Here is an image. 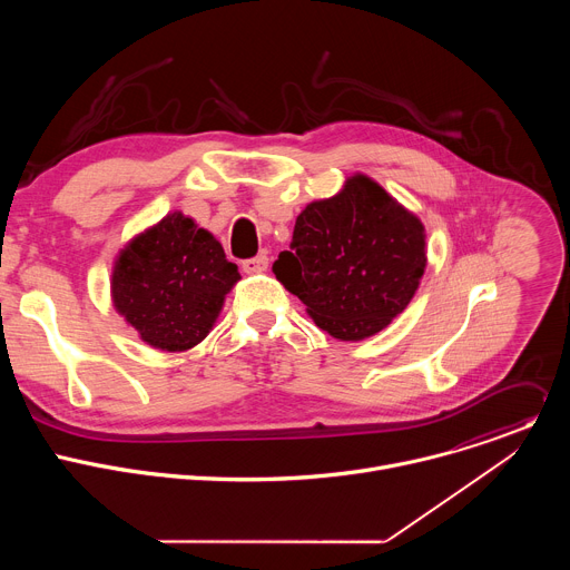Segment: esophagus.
Instances as JSON below:
<instances>
[{"instance_id": "esophagus-1", "label": "esophagus", "mask_w": 570, "mask_h": 570, "mask_svg": "<svg viewBox=\"0 0 570 570\" xmlns=\"http://www.w3.org/2000/svg\"><path fill=\"white\" fill-rule=\"evenodd\" d=\"M240 268H243V273H246V275H259V273H264L268 268V257L259 255V257L246 259Z\"/></svg>"}]
</instances>
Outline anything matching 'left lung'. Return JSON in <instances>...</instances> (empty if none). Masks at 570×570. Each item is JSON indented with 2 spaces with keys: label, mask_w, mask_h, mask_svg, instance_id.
<instances>
[{
  "label": "left lung",
  "mask_w": 570,
  "mask_h": 570,
  "mask_svg": "<svg viewBox=\"0 0 570 570\" xmlns=\"http://www.w3.org/2000/svg\"><path fill=\"white\" fill-rule=\"evenodd\" d=\"M426 268L422 220L363 174L308 203L273 273L322 332L363 341L411 304Z\"/></svg>",
  "instance_id": "8db88e82"
}]
</instances>
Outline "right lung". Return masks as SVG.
Listing matches in <instances>:
<instances>
[{"instance_id":"add662e5","label":"right lung","mask_w":570,"mask_h":570,"mask_svg":"<svg viewBox=\"0 0 570 570\" xmlns=\"http://www.w3.org/2000/svg\"><path fill=\"white\" fill-rule=\"evenodd\" d=\"M238 279L214 234L171 212L121 248L110 293L117 313L146 345L187 352L207 338Z\"/></svg>"}]
</instances>
